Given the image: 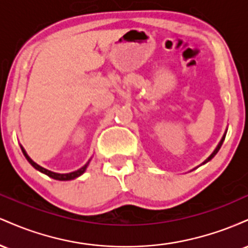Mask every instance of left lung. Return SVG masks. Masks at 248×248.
Instances as JSON below:
<instances>
[{
  "label": "left lung",
  "mask_w": 248,
  "mask_h": 248,
  "mask_svg": "<svg viewBox=\"0 0 248 248\" xmlns=\"http://www.w3.org/2000/svg\"><path fill=\"white\" fill-rule=\"evenodd\" d=\"M225 135H226V134H225ZM225 135L223 136V138H221V140H220V142H219V144H218V146H217V148H216V149H215V152H213V153L211 154V155H210L209 157L206 158V160H205V162H204V163H206V162H209L210 160H211L212 157H215V155H216V154H217V153L219 152V149H220L221 144H223V142H224V140H225ZM204 163H203V164H204Z\"/></svg>",
  "instance_id": "obj_1"
}]
</instances>
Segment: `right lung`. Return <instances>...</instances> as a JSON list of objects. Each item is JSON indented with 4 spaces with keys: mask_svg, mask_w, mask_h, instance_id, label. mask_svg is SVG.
Returning a JSON list of instances; mask_svg holds the SVG:
<instances>
[{
    "mask_svg": "<svg viewBox=\"0 0 248 248\" xmlns=\"http://www.w3.org/2000/svg\"><path fill=\"white\" fill-rule=\"evenodd\" d=\"M21 148H22V152H23V154H24L25 158H27V160L29 161V163L31 164V166L35 168V169L38 170V171L45 173V175H47V176H49V177L53 178V179H58V181H70V179L79 177V176L82 175V173L85 172V170H86L88 163H90V162H87V163L85 164L84 167L80 168V169H79V170H77V171H73V172H70V173H57V172L50 171V170H47V169H44V168H43V167L38 166V164L35 163V162H33L29 157V156H28V154L25 153V150L23 149V147H21Z\"/></svg>",
    "mask_w": 248,
    "mask_h": 248,
    "instance_id": "1",
    "label": "right lung"
}]
</instances>
